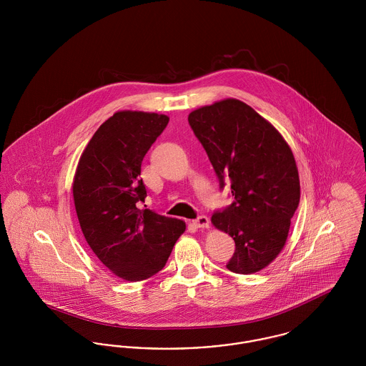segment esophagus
<instances>
[{
	"label": "esophagus",
	"instance_id": "1",
	"mask_svg": "<svg viewBox=\"0 0 366 366\" xmlns=\"http://www.w3.org/2000/svg\"><path fill=\"white\" fill-rule=\"evenodd\" d=\"M194 224L197 228H209L210 220L207 219V216H199L197 220H194Z\"/></svg>",
	"mask_w": 366,
	"mask_h": 366
}]
</instances>
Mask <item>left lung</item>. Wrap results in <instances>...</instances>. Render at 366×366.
<instances>
[{"mask_svg":"<svg viewBox=\"0 0 366 366\" xmlns=\"http://www.w3.org/2000/svg\"><path fill=\"white\" fill-rule=\"evenodd\" d=\"M189 125L234 202L212 223L231 235L235 252L227 269L252 274L282 252L300 203V175L282 134L252 107L225 99L188 115Z\"/></svg>","mask_w":366,"mask_h":366,"instance_id":"left-lung-1","label":"left lung"}]
</instances>
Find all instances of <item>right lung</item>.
I'll return each mask as SVG.
<instances>
[{"instance_id": "1", "label": "right lung", "mask_w": 366, "mask_h": 366, "mask_svg": "<svg viewBox=\"0 0 366 366\" xmlns=\"http://www.w3.org/2000/svg\"><path fill=\"white\" fill-rule=\"evenodd\" d=\"M164 114L118 112L94 132L72 184L84 239L100 262L127 282H141L167 263L185 223L141 210L142 160L169 124Z\"/></svg>"}]
</instances>
